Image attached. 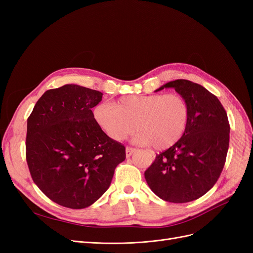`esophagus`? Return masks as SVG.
Here are the masks:
<instances>
[{"label":"esophagus","instance_id":"1","mask_svg":"<svg viewBox=\"0 0 253 253\" xmlns=\"http://www.w3.org/2000/svg\"><path fill=\"white\" fill-rule=\"evenodd\" d=\"M134 152H135L134 148H131V147H126V157L131 156Z\"/></svg>","mask_w":253,"mask_h":253}]
</instances>
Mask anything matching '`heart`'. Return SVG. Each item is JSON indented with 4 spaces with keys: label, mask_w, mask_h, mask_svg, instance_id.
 <instances>
[{
    "label": "heart",
    "mask_w": 253,
    "mask_h": 253,
    "mask_svg": "<svg viewBox=\"0 0 253 253\" xmlns=\"http://www.w3.org/2000/svg\"><path fill=\"white\" fill-rule=\"evenodd\" d=\"M96 124L110 138L126 139L135 126L133 140L138 144H153L156 150L172 147L185 134L190 120V106L181 95H126L115 105L97 104L93 110Z\"/></svg>",
    "instance_id": "obj_1"
}]
</instances>
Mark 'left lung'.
Listing matches in <instances>:
<instances>
[{
    "label": "left lung",
    "instance_id": "8db88e82",
    "mask_svg": "<svg viewBox=\"0 0 253 253\" xmlns=\"http://www.w3.org/2000/svg\"><path fill=\"white\" fill-rule=\"evenodd\" d=\"M170 87L188 101L189 125L179 141L156 155L144 177L159 198L182 204L197 200L215 185L225 166L230 126L217 97L204 86L178 79L155 91Z\"/></svg>",
    "mask_w": 253,
    "mask_h": 253
}]
</instances>
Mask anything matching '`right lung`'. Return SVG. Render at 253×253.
Here are the masks:
<instances>
[{
  "mask_svg": "<svg viewBox=\"0 0 253 253\" xmlns=\"http://www.w3.org/2000/svg\"><path fill=\"white\" fill-rule=\"evenodd\" d=\"M102 93L77 84L46 90L27 119L26 160L49 200L71 209L93 205L126 159L124 144L99 126L91 109Z\"/></svg>",
  "mask_w": 253,
  "mask_h": 253,
  "instance_id": "add662e5",
  "label": "right lung"
}]
</instances>
